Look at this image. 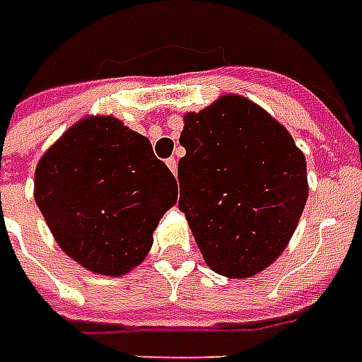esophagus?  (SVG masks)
Here are the masks:
<instances>
[{"label":"esophagus","mask_w":362,"mask_h":362,"mask_svg":"<svg viewBox=\"0 0 362 362\" xmlns=\"http://www.w3.org/2000/svg\"><path fill=\"white\" fill-rule=\"evenodd\" d=\"M165 163H168V168L171 169V173L175 175V173H177V161H175V158H169V160H165Z\"/></svg>","instance_id":"esophagus-1"}]
</instances>
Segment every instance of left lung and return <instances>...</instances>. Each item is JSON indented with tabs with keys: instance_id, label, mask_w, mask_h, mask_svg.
Here are the masks:
<instances>
[{
	"instance_id": "left-lung-1",
	"label": "left lung",
	"mask_w": 362,
	"mask_h": 362,
	"mask_svg": "<svg viewBox=\"0 0 362 362\" xmlns=\"http://www.w3.org/2000/svg\"><path fill=\"white\" fill-rule=\"evenodd\" d=\"M179 210L214 273L257 275L294 234L308 199L306 160L261 107L224 95L187 112L179 138Z\"/></svg>"
}]
</instances>
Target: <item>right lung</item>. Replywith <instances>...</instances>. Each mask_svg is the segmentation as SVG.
Wrapping results in <instances>:
<instances>
[{"label": "right lung", "instance_id": "add662e5", "mask_svg": "<svg viewBox=\"0 0 362 362\" xmlns=\"http://www.w3.org/2000/svg\"><path fill=\"white\" fill-rule=\"evenodd\" d=\"M35 201L66 255L119 276L148 255L177 181L146 136L115 117H87L40 158Z\"/></svg>", "mask_w": 362, "mask_h": 362}]
</instances>
